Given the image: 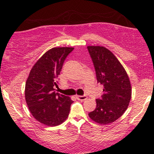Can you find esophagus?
<instances>
[{
  "mask_svg": "<svg viewBox=\"0 0 154 154\" xmlns=\"http://www.w3.org/2000/svg\"><path fill=\"white\" fill-rule=\"evenodd\" d=\"M77 98L79 100H85L88 98V97L86 95H77Z\"/></svg>",
  "mask_w": 154,
  "mask_h": 154,
  "instance_id": "obj_1",
  "label": "esophagus"
}]
</instances>
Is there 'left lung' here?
I'll use <instances>...</instances> for the list:
<instances>
[{"instance_id":"obj_1","label":"left lung","mask_w":154,"mask_h":154,"mask_svg":"<svg viewBox=\"0 0 154 154\" xmlns=\"http://www.w3.org/2000/svg\"><path fill=\"white\" fill-rule=\"evenodd\" d=\"M98 83L103 94L96 100V108L88 114L95 122L107 125L119 119L128 109L132 88L128 74L119 60L103 46H88Z\"/></svg>"}]
</instances>
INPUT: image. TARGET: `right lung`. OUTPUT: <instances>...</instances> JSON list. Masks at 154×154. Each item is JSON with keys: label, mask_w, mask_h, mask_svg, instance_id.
I'll list each match as a JSON object with an SVG mask.
<instances>
[{"label": "right lung", "mask_w": 154, "mask_h": 154, "mask_svg": "<svg viewBox=\"0 0 154 154\" xmlns=\"http://www.w3.org/2000/svg\"><path fill=\"white\" fill-rule=\"evenodd\" d=\"M74 48H54L45 53L32 68L25 85V100L29 110L40 123L54 127L63 123L73 100L56 93L58 77L63 62Z\"/></svg>", "instance_id": "1"}]
</instances>
